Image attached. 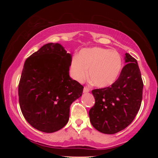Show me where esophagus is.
<instances>
[{
  "label": "esophagus",
  "mask_w": 158,
  "mask_h": 158,
  "mask_svg": "<svg viewBox=\"0 0 158 158\" xmlns=\"http://www.w3.org/2000/svg\"><path fill=\"white\" fill-rule=\"evenodd\" d=\"M90 91V89L88 87L84 88V93H89Z\"/></svg>",
  "instance_id": "1"
}]
</instances>
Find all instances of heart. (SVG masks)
Returning <instances> with one entry per match:
<instances>
[{"mask_svg":"<svg viewBox=\"0 0 158 158\" xmlns=\"http://www.w3.org/2000/svg\"><path fill=\"white\" fill-rule=\"evenodd\" d=\"M122 68V58L116 50L102 47L86 48L79 52L78 57L71 61L72 76L81 83L89 77L93 84L99 88H106L114 84Z\"/></svg>","mask_w":158,"mask_h":158,"instance_id":"obj_1","label":"heart"}]
</instances>
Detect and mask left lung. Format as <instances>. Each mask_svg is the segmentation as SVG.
Returning a JSON list of instances; mask_svg holds the SVG:
<instances>
[{"label": "left lung", "instance_id": "1", "mask_svg": "<svg viewBox=\"0 0 158 158\" xmlns=\"http://www.w3.org/2000/svg\"><path fill=\"white\" fill-rule=\"evenodd\" d=\"M125 65L110 86L94 89L95 105L89 111L90 121L99 132L112 135L127 127L139 110L143 84L137 60L125 53Z\"/></svg>", "mask_w": 158, "mask_h": 158}]
</instances>
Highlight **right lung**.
Returning <instances> with one entry per match:
<instances>
[{
    "label": "right lung",
    "mask_w": 158,
    "mask_h": 158,
    "mask_svg": "<svg viewBox=\"0 0 158 158\" xmlns=\"http://www.w3.org/2000/svg\"><path fill=\"white\" fill-rule=\"evenodd\" d=\"M72 55L62 45L48 43L26 60L19 84L21 112L32 127L52 133L68 123L72 103L83 85L69 75Z\"/></svg>",
    "instance_id": "1"
}]
</instances>
